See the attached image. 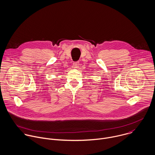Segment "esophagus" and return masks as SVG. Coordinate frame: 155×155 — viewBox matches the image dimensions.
Segmentation results:
<instances>
[{"label": "esophagus", "instance_id": "34e87169", "mask_svg": "<svg viewBox=\"0 0 155 155\" xmlns=\"http://www.w3.org/2000/svg\"><path fill=\"white\" fill-rule=\"evenodd\" d=\"M79 65V62H74L73 63V65H72V68H78Z\"/></svg>", "mask_w": 155, "mask_h": 155}]
</instances>
